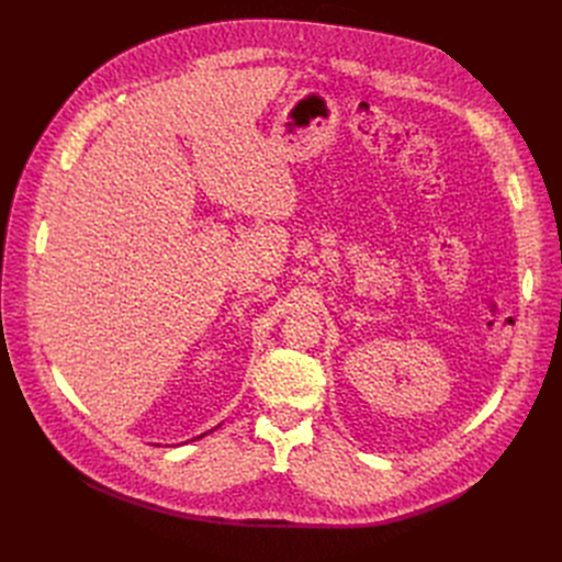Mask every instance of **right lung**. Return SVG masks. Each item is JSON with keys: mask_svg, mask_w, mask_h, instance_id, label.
I'll return each mask as SVG.
<instances>
[{"mask_svg": "<svg viewBox=\"0 0 562 562\" xmlns=\"http://www.w3.org/2000/svg\"><path fill=\"white\" fill-rule=\"evenodd\" d=\"M200 437H202V435H200Z\"/></svg>", "mask_w": 562, "mask_h": 562, "instance_id": "obj_1", "label": "right lung"}]
</instances>
